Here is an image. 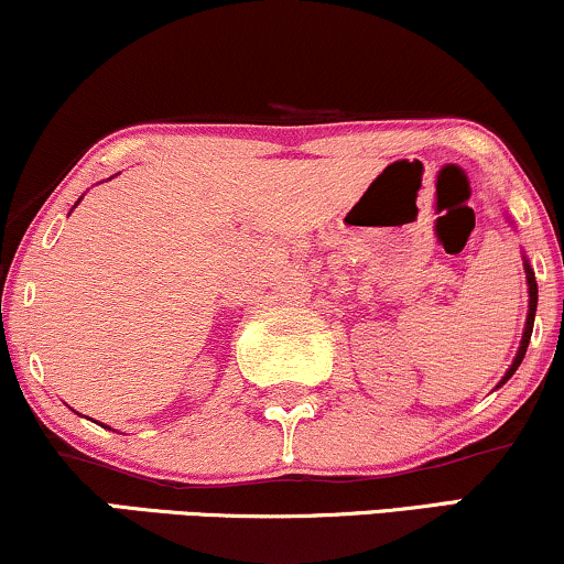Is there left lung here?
Returning a JSON list of instances; mask_svg holds the SVG:
<instances>
[{
  "label": "left lung",
  "mask_w": 564,
  "mask_h": 564,
  "mask_svg": "<svg viewBox=\"0 0 564 564\" xmlns=\"http://www.w3.org/2000/svg\"><path fill=\"white\" fill-rule=\"evenodd\" d=\"M512 223V220H510ZM522 268H525V283H528V315H525V328H522V338H520V347H518V355H514V359H512V365L510 368H507V372H505V378H501L499 381V386L497 389H501V386H505L507 381H510V378L514 376V370L520 368V362H522V357H525V351H528V344H531V334H533V321H535V304H539V283H535V273H533V268H531V262H528V257L522 254Z\"/></svg>",
  "instance_id": "left-lung-1"
}]
</instances>
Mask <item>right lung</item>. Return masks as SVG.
<instances>
[{
  "label": "right lung",
  "mask_w": 564,
  "mask_h": 564,
  "mask_svg": "<svg viewBox=\"0 0 564 564\" xmlns=\"http://www.w3.org/2000/svg\"><path fill=\"white\" fill-rule=\"evenodd\" d=\"M80 199H84V196H80ZM80 199H78V202H80ZM78 202H76V205H78ZM76 205H73V209H76ZM105 429H107V425H105Z\"/></svg>",
  "instance_id": "add662e5"
}]
</instances>
